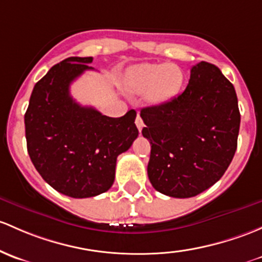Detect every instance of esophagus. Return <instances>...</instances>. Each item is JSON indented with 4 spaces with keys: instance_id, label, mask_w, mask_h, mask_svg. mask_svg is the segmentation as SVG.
Instances as JSON below:
<instances>
[{
    "instance_id": "esophagus-1",
    "label": "esophagus",
    "mask_w": 262,
    "mask_h": 262,
    "mask_svg": "<svg viewBox=\"0 0 262 262\" xmlns=\"http://www.w3.org/2000/svg\"><path fill=\"white\" fill-rule=\"evenodd\" d=\"M136 125H137V128H138V130H139V132H142L143 126H144V123H143L142 118H140V115H139V114L137 115V119H136Z\"/></svg>"
}]
</instances>
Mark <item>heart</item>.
I'll return each mask as SVG.
<instances>
[{
    "label": "heart",
    "instance_id": "1",
    "mask_svg": "<svg viewBox=\"0 0 262 262\" xmlns=\"http://www.w3.org/2000/svg\"><path fill=\"white\" fill-rule=\"evenodd\" d=\"M183 75L173 64H140L129 70L128 84L133 92L145 90L149 104L166 103L180 90Z\"/></svg>",
    "mask_w": 262,
    "mask_h": 262
}]
</instances>
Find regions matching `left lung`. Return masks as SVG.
<instances>
[{
	"label": "left lung",
	"mask_w": 262,
	"mask_h": 262,
	"mask_svg": "<svg viewBox=\"0 0 262 262\" xmlns=\"http://www.w3.org/2000/svg\"><path fill=\"white\" fill-rule=\"evenodd\" d=\"M152 144L148 177L161 193L200 194L224 176L237 148L240 110L235 88L217 66L201 61L188 85L167 103L140 110Z\"/></svg>",
	"instance_id": "1"
}]
</instances>
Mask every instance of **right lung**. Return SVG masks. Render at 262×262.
I'll list each match as a JSON object with an SVG mask.
<instances>
[{
    "label": "right lung",
    "mask_w": 262,
    "mask_h": 262,
    "mask_svg": "<svg viewBox=\"0 0 262 262\" xmlns=\"http://www.w3.org/2000/svg\"><path fill=\"white\" fill-rule=\"evenodd\" d=\"M93 57H68L35 84L25 114L27 152L41 177L60 193L94 197L114 183L119 154L138 137L136 110L120 118L82 106L70 95V84Z\"/></svg>",
    "instance_id": "add662e5"
}]
</instances>
